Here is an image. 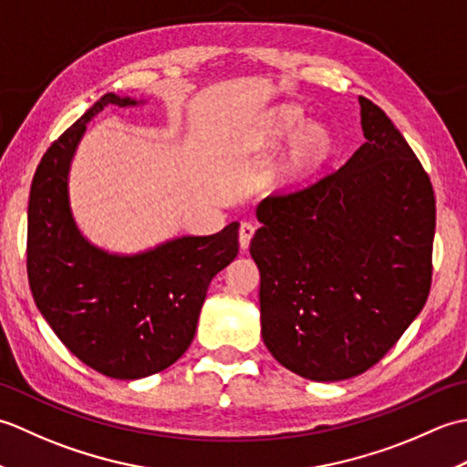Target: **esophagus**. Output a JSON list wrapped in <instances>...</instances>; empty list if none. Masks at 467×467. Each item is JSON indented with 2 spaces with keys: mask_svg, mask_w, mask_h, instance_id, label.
<instances>
[{
  "mask_svg": "<svg viewBox=\"0 0 467 467\" xmlns=\"http://www.w3.org/2000/svg\"><path fill=\"white\" fill-rule=\"evenodd\" d=\"M254 224L253 223H243L239 228V243H241V249H249L251 239L254 236Z\"/></svg>",
  "mask_w": 467,
  "mask_h": 467,
  "instance_id": "obj_1",
  "label": "esophagus"
}]
</instances>
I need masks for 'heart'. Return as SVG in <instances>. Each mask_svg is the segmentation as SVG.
Here are the masks:
<instances>
[{
  "instance_id": "b5f03b06",
  "label": "heart",
  "mask_w": 467,
  "mask_h": 467,
  "mask_svg": "<svg viewBox=\"0 0 467 467\" xmlns=\"http://www.w3.org/2000/svg\"><path fill=\"white\" fill-rule=\"evenodd\" d=\"M303 122V112L296 106L275 108L266 114L259 128H256L254 142L273 144L283 136H289L296 126ZM329 152V134L319 124H306L303 130L295 136L289 158H286V174H303L319 164Z\"/></svg>"
}]
</instances>
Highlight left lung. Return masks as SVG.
<instances>
[{"label": "left lung", "instance_id": "1", "mask_svg": "<svg viewBox=\"0 0 467 467\" xmlns=\"http://www.w3.org/2000/svg\"><path fill=\"white\" fill-rule=\"evenodd\" d=\"M359 104L365 142L349 161L256 206L263 341L313 381L379 363L431 289L430 174L381 108L363 96Z\"/></svg>", "mask_w": 467, "mask_h": 467}]
</instances>
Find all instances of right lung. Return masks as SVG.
Returning a JSON list of instances; mask_svg holds the SVG:
<instances>
[{"label":"right lung","mask_w":467,"mask_h":467,"mask_svg":"<svg viewBox=\"0 0 467 467\" xmlns=\"http://www.w3.org/2000/svg\"><path fill=\"white\" fill-rule=\"evenodd\" d=\"M106 94L52 142L27 206V281L39 313L78 359L114 379L171 367L192 343L208 285L239 254V223L208 236H182L134 256H116L78 233L67 206V168Z\"/></svg>","instance_id":"add662e5"}]
</instances>
